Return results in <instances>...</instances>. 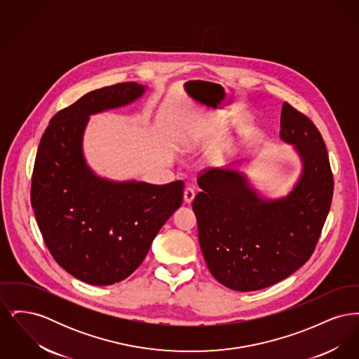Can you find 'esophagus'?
I'll use <instances>...</instances> for the list:
<instances>
[{"label":"esophagus","mask_w":359,"mask_h":359,"mask_svg":"<svg viewBox=\"0 0 359 359\" xmlns=\"http://www.w3.org/2000/svg\"><path fill=\"white\" fill-rule=\"evenodd\" d=\"M195 198V189L192 187H187L184 189V202L191 203Z\"/></svg>","instance_id":"obj_1"}]
</instances>
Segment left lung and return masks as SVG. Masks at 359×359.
Segmentation results:
<instances>
[{
	"label": "left lung",
	"instance_id": "1",
	"mask_svg": "<svg viewBox=\"0 0 359 359\" xmlns=\"http://www.w3.org/2000/svg\"><path fill=\"white\" fill-rule=\"evenodd\" d=\"M280 137L292 144L303 172L288 196L259 198L242 172L207 170L192 208L211 274L230 290H264L302 268L328 215L334 176L323 137L306 114L284 102Z\"/></svg>",
	"mask_w": 359,
	"mask_h": 359
}]
</instances>
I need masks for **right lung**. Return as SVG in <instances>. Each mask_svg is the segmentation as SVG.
<instances>
[{
    "instance_id": "1",
    "label": "right lung",
    "mask_w": 359,
    "mask_h": 359,
    "mask_svg": "<svg viewBox=\"0 0 359 359\" xmlns=\"http://www.w3.org/2000/svg\"><path fill=\"white\" fill-rule=\"evenodd\" d=\"M144 91L126 82L87 93L52 117L36 154L31 203L46 246L66 272L93 285H111L133 273L183 202L182 180L117 183L86 164L88 116L133 102Z\"/></svg>"
}]
</instances>
